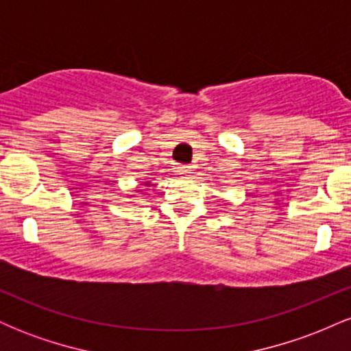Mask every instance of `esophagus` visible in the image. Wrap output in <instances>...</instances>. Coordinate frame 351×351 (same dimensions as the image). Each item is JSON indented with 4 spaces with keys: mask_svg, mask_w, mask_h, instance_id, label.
I'll use <instances>...</instances> for the list:
<instances>
[{
    "mask_svg": "<svg viewBox=\"0 0 351 351\" xmlns=\"http://www.w3.org/2000/svg\"><path fill=\"white\" fill-rule=\"evenodd\" d=\"M176 171H178V175L181 176H188L189 173H191V167H188V165H180Z\"/></svg>",
    "mask_w": 351,
    "mask_h": 351,
    "instance_id": "34e87169",
    "label": "esophagus"
}]
</instances>
